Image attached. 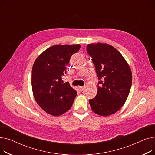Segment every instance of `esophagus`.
<instances>
[{"mask_svg":"<svg viewBox=\"0 0 155 155\" xmlns=\"http://www.w3.org/2000/svg\"><path fill=\"white\" fill-rule=\"evenodd\" d=\"M78 88H79V91H80V92H82L84 90V88H85V87H78Z\"/></svg>","mask_w":155,"mask_h":155,"instance_id":"34e87169","label":"esophagus"}]
</instances>
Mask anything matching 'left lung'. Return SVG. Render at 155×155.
I'll use <instances>...</instances> for the list:
<instances>
[{"label": "left lung", "instance_id": "obj_1", "mask_svg": "<svg viewBox=\"0 0 155 155\" xmlns=\"http://www.w3.org/2000/svg\"><path fill=\"white\" fill-rule=\"evenodd\" d=\"M87 53L92 58L99 82L97 94L89 100L97 114L108 116L117 112L126 102L132 84V73L120 52L106 43L87 45Z\"/></svg>", "mask_w": 155, "mask_h": 155}]
</instances>
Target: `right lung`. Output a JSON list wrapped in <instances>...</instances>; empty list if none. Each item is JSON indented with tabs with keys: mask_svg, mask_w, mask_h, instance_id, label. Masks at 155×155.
Here are the masks:
<instances>
[{
	"mask_svg": "<svg viewBox=\"0 0 155 155\" xmlns=\"http://www.w3.org/2000/svg\"><path fill=\"white\" fill-rule=\"evenodd\" d=\"M80 45H58L48 48L36 59L32 69L31 85L35 99L44 111L58 116L71 107L77 93L61 76L71 56Z\"/></svg>",
	"mask_w": 155,
	"mask_h": 155,
	"instance_id": "obj_1",
	"label": "right lung"
}]
</instances>
